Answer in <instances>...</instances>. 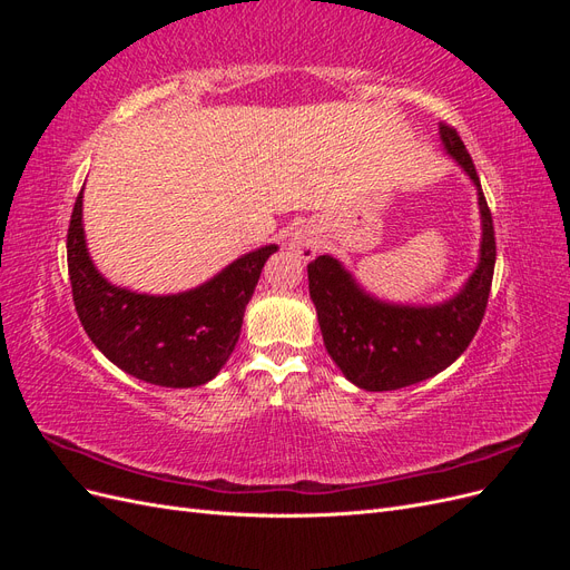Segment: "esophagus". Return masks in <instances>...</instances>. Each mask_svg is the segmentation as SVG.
Here are the masks:
<instances>
[{
    "label": "esophagus",
    "mask_w": 570,
    "mask_h": 570,
    "mask_svg": "<svg viewBox=\"0 0 570 570\" xmlns=\"http://www.w3.org/2000/svg\"><path fill=\"white\" fill-rule=\"evenodd\" d=\"M318 237L312 233V230H297L295 235H292L289 239V249L299 254L304 262H308V258H314L318 254Z\"/></svg>",
    "instance_id": "obj_1"
}]
</instances>
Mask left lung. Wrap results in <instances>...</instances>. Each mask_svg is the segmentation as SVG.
<instances>
[{
	"label": "left lung",
	"instance_id": "obj_1",
	"mask_svg": "<svg viewBox=\"0 0 570 570\" xmlns=\"http://www.w3.org/2000/svg\"><path fill=\"white\" fill-rule=\"evenodd\" d=\"M440 137L475 183L482 216L480 264L454 299L438 306H394L368 297L333 256H316L306 266L325 350L361 390H400L438 375L465 352L485 316L497 258L492 214L456 128L442 124Z\"/></svg>",
	"mask_w": 570,
	"mask_h": 570
}]
</instances>
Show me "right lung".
<instances>
[{"label": "right lung", "instance_id": "add662e5", "mask_svg": "<svg viewBox=\"0 0 570 570\" xmlns=\"http://www.w3.org/2000/svg\"><path fill=\"white\" fill-rule=\"evenodd\" d=\"M275 245L237 258L189 292L149 297L114 287L90 262L82 235V189L68 223L73 304L95 347L120 371L161 387L209 383L233 354L245 308Z\"/></svg>", "mask_w": 570, "mask_h": 570}]
</instances>
